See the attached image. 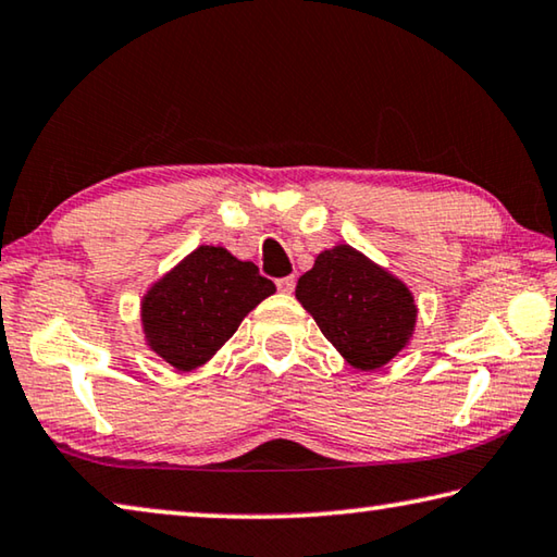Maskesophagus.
Returning <instances> with one entry per match:
<instances>
[{"mask_svg":"<svg viewBox=\"0 0 557 557\" xmlns=\"http://www.w3.org/2000/svg\"><path fill=\"white\" fill-rule=\"evenodd\" d=\"M276 286H278L281 294H294V288H296V278H294V276H284V278H278V281H276Z\"/></svg>","mask_w":557,"mask_h":557,"instance_id":"obj_1","label":"esophagus"}]
</instances>
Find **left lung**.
Segmentation results:
<instances>
[{"instance_id": "obj_1", "label": "left lung", "mask_w": 557, "mask_h": 557, "mask_svg": "<svg viewBox=\"0 0 557 557\" xmlns=\"http://www.w3.org/2000/svg\"><path fill=\"white\" fill-rule=\"evenodd\" d=\"M296 298L358 370H377L414 333V296L403 281L348 244L321 251L298 278Z\"/></svg>"}]
</instances>
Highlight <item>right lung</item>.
Wrapping results in <instances>:
<instances>
[{
  "instance_id": "1",
  "label": "right lung",
  "mask_w": 557,
  "mask_h": 557,
  "mask_svg": "<svg viewBox=\"0 0 557 557\" xmlns=\"http://www.w3.org/2000/svg\"><path fill=\"white\" fill-rule=\"evenodd\" d=\"M273 290L257 263L239 261L222 246H199L145 294V341L172 368L195 370Z\"/></svg>"
}]
</instances>
